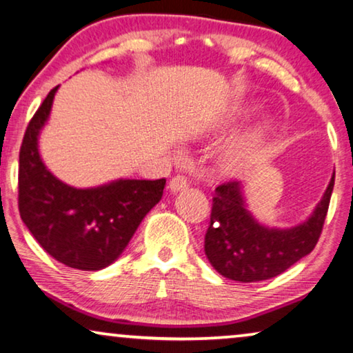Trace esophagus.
Wrapping results in <instances>:
<instances>
[{
	"label": "esophagus",
	"instance_id": "1",
	"mask_svg": "<svg viewBox=\"0 0 353 353\" xmlns=\"http://www.w3.org/2000/svg\"><path fill=\"white\" fill-rule=\"evenodd\" d=\"M188 187V181L185 176L177 174L170 181V190L171 192H181V190H185Z\"/></svg>",
	"mask_w": 353,
	"mask_h": 353
}]
</instances>
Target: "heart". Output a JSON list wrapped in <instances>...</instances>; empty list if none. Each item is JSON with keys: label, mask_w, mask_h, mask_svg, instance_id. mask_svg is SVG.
I'll use <instances>...</instances> for the list:
<instances>
[{"label": "heart", "mask_w": 353, "mask_h": 353, "mask_svg": "<svg viewBox=\"0 0 353 353\" xmlns=\"http://www.w3.org/2000/svg\"><path fill=\"white\" fill-rule=\"evenodd\" d=\"M264 132H265V125L257 127L256 130L248 133L247 137H243L240 141H237L231 149L228 150V161L231 165H237L240 161H243L245 159L256 152L257 149L261 148L262 141H264Z\"/></svg>", "instance_id": "obj_1"}]
</instances>
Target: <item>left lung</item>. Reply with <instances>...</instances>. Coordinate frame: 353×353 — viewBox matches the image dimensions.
Returning a JSON list of instances; mask_svg holds the SVG:
<instances>
[{
	"instance_id": "left-lung-1",
	"label": "left lung",
	"mask_w": 353,
	"mask_h": 353,
	"mask_svg": "<svg viewBox=\"0 0 353 353\" xmlns=\"http://www.w3.org/2000/svg\"><path fill=\"white\" fill-rule=\"evenodd\" d=\"M334 185L332 176L316 210L301 225L268 229L245 209L242 187L229 181L215 188L204 251L212 267L234 281L254 283L279 275L314 250Z\"/></svg>"
}]
</instances>
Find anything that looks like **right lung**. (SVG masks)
<instances>
[{
    "mask_svg": "<svg viewBox=\"0 0 353 353\" xmlns=\"http://www.w3.org/2000/svg\"><path fill=\"white\" fill-rule=\"evenodd\" d=\"M58 86L26 127L19 160V210L47 253L67 267L100 270L122 254L148 212L163 194L166 179H121L96 188H74L56 179L39 155L37 137Z\"/></svg>",
    "mask_w": 353,
    "mask_h": 353,
    "instance_id": "obj_1",
    "label": "right lung"
}]
</instances>
